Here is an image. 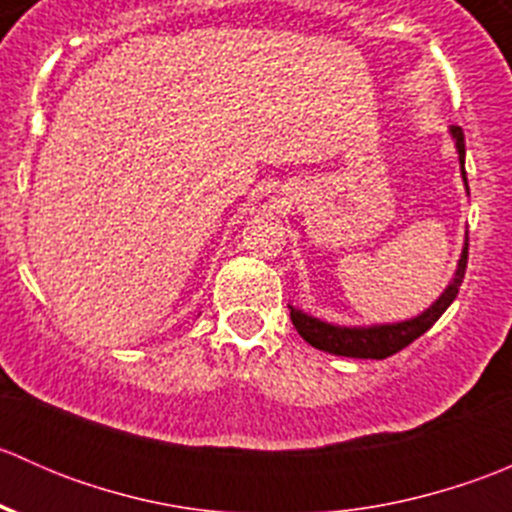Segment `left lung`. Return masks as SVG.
<instances>
[{"instance_id":"left-lung-1","label":"left lung","mask_w":512,"mask_h":512,"mask_svg":"<svg viewBox=\"0 0 512 512\" xmlns=\"http://www.w3.org/2000/svg\"><path fill=\"white\" fill-rule=\"evenodd\" d=\"M451 136L453 141H456L463 183H466V190H468L466 168H463V160H466L463 131L458 126H451ZM466 265H468V240L466 245H463L456 275H453V280L448 282V287L443 289L441 297H438L426 312H421L414 319H406V322L371 324V327H339V324H329V322H322V319L312 317V314H304L302 309L292 307V304H289V317H292V324L299 332V337H302L307 344H312L314 349H319V352L352 356V359H386V356L409 347V344L421 337V334H426L428 329L438 322V317L451 307L458 289H461L463 275H466Z\"/></svg>"}]
</instances>
